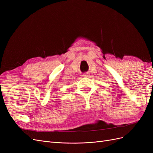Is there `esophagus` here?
<instances>
[{"instance_id":"34e87169","label":"esophagus","mask_w":153,"mask_h":153,"mask_svg":"<svg viewBox=\"0 0 153 153\" xmlns=\"http://www.w3.org/2000/svg\"><path fill=\"white\" fill-rule=\"evenodd\" d=\"M89 73H86L83 74V75H82V77H87L88 76H89Z\"/></svg>"}]
</instances>
